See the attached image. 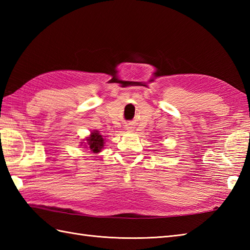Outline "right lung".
<instances>
[{"label":"right lung","mask_w":250,"mask_h":250,"mask_svg":"<svg viewBox=\"0 0 250 250\" xmlns=\"http://www.w3.org/2000/svg\"><path fill=\"white\" fill-rule=\"evenodd\" d=\"M81 146H83V148L90 149L94 153H99L100 151H102L104 147V137L100 134L99 131L94 130L89 136L81 142Z\"/></svg>","instance_id":"right-lung-1"}]
</instances>
